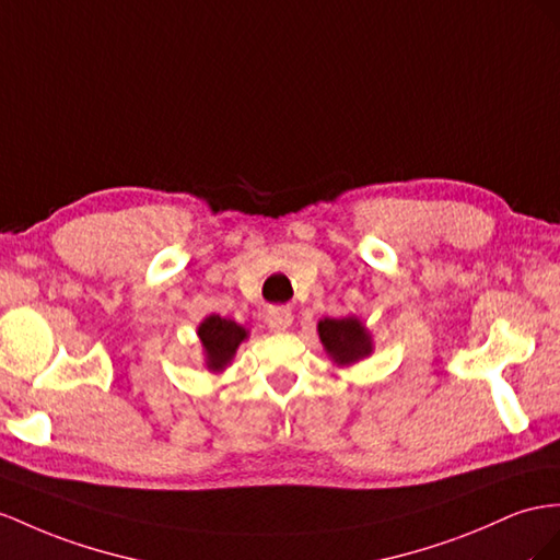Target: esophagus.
Here are the masks:
<instances>
[{
  "mask_svg": "<svg viewBox=\"0 0 560 560\" xmlns=\"http://www.w3.org/2000/svg\"><path fill=\"white\" fill-rule=\"evenodd\" d=\"M265 322L271 331H285V328L293 324V312L291 307H271L267 310Z\"/></svg>",
  "mask_w": 560,
  "mask_h": 560,
  "instance_id": "esophagus-1",
  "label": "esophagus"
}]
</instances>
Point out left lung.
<instances>
[{"label": "left lung", "mask_w": 560, "mask_h": 560, "mask_svg": "<svg viewBox=\"0 0 560 560\" xmlns=\"http://www.w3.org/2000/svg\"><path fill=\"white\" fill-rule=\"evenodd\" d=\"M319 338L338 364H350L371 354V338L360 319H322Z\"/></svg>", "instance_id": "1"}]
</instances>
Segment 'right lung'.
<instances>
[{
	"mask_svg": "<svg viewBox=\"0 0 560 560\" xmlns=\"http://www.w3.org/2000/svg\"><path fill=\"white\" fill-rule=\"evenodd\" d=\"M198 338L206 348L208 369L220 371L232 362L238 342L246 338V328H241L232 319H222L220 314H210V317L198 326Z\"/></svg>",
	"mask_w": 560,
	"mask_h": 560,
	"instance_id": "obj_1",
	"label": "right lung"
}]
</instances>
